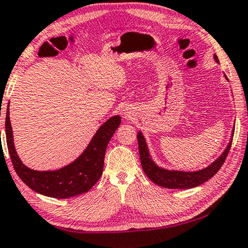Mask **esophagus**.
I'll return each mask as SVG.
<instances>
[{"instance_id": "34e87169", "label": "esophagus", "mask_w": 248, "mask_h": 248, "mask_svg": "<svg viewBox=\"0 0 248 248\" xmlns=\"http://www.w3.org/2000/svg\"><path fill=\"white\" fill-rule=\"evenodd\" d=\"M124 115H125V117H126V115H127V113H124Z\"/></svg>"}]
</instances>
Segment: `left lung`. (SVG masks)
<instances>
[{
    "instance_id": "obj_1",
    "label": "left lung",
    "mask_w": 248,
    "mask_h": 248,
    "mask_svg": "<svg viewBox=\"0 0 248 248\" xmlns=\"http://www.w3.org/2000/svg\"><path fill=\"white\" fill-rule=\"evenodd\" d=\"M214 59L217 63L219 64V59L216 54L214 55ZM224 78L227 80L228 77ZM234 127L231 133V138L228 146L225 147L223 153L221 154L218 158H217L214 162L209 166L202 169V170L197 171H181V170H169V169L159 167L157 163L154 161L153 157H151L149 147L147 145L146 138L140 131L137 133V140H138V148H140V162L142 170H144L145 174L149 177V179L159 186L162 187L170 188V189H187L193 188L196 186L202 185L208 180H210L217 172L220 170L224 163V160L231 148L233 135H234Z\"/></svg>"
}]
</instances>
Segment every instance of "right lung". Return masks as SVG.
Wrapping results in <instances>:
<instances>
[{"label": "right lung", "mask_w": 248, "mask_h": 248, "mask_svg": "<svg viewBox=\"0 0 248 248\" xmlns=\"http://www.w3.org/2000/svg\"><path fill=\"white\" fill-rule=\"evenodd\" d=\"M10 107V103L8 106ZM121 117L111 116L98 128L79 157L58 170L38 171L25 166L16 153L10 120L6 111L5 135L8 153L17 175L34 192L52 198H69L84 194L97 183L102 175L104 155L108 141L120 126Z\"/></svg>", "instance_id": "obj_1"}]
</instances>
